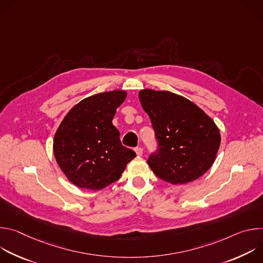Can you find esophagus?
<instances>
[{
	"mask_svg": "<svg viewBox=\"0 0 263 263\" xmlns=\"http://www.w3.org/2000/svg\"><path fill=\"white\" fill-rule=\"evenodd\" d=\"M134 149H135V153H136L137 156H141L142 155V153H143V148L142 147L139 146V147H135Z\"/></svg>",
	"mask_w": 263,
	"mask_h": 263,
	"instance_id": "34e87169",
	"label": "esophagus"
}]
</instances>
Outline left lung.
Here are the masks:
<instances>
[{
	"mask_svg": "<svg viewBox=\"0 0 263 263\" xmlns=\"http://www.w3.org/2000/svg\"><path fill=\"white\" fill-rule=\"evenodd\" d=\"M138 97L159 145L149 156L148 166L171 184L199 179L215 161L220 145L213 120L194 102L171 91L145 88Z\"/></svg>",
	"mask_w": 263,
	"mask_h": 263,
	"instance_id": "1",
	"label": "left lung"
}]
</instances>
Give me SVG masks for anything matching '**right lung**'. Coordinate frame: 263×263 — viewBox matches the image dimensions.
I'll list each match as a JSON object with an SVG mask.
<instances>
[{"label":"right lung","mask_w":263,"mask_h":263,"mask_svg":"<svg viewBox=\"0 0 263 263\" xmlns=\"http://www.w3.org/2000/svg\"><path fill=\"white\" fill-rule=\"evenodd\" d=\"M125 90L101 92L74 105L59 125L53 141L55 159L67 180L80 189L99 191L119 180L135 158L112 124Z\"/></svg>","instance_id":"right-lung-1"}]
</instances>
